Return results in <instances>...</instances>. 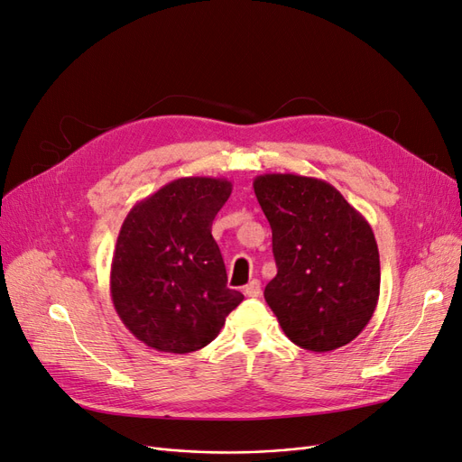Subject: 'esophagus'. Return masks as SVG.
I'll return each instance as SVG.
<instances>
[{
  "label": "esophagus",
  "mask_w": 462,
  "mask_h": 462,
  "mask_svg": "<svg viewBox=\"0 0 462 462\" xmlns=\"http://www.w3.org/2000/svg\"><path fill=\"white\" fill-rule=\"evenodd\" d=\"M260 292H262V285H260L258 279H253V282H250L245 287V295L246 297H260Z\"/></svg>",
  "instance_id": "34e87169"
}]
</instances>
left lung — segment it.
<instances>
[{
    "label": "left lung",
    "instance_id": "left-lung-1",
    "mask_svg": "<svg viewBox=\"0 0 462 462\" xmlns=\"http://www.w3.org/2000/svg\"><path fill=\"white\" fill-rule=\"evenodd\" d=\"M254 192L272 227L277 275L263 299L287 337L312 353L358 337L380 299V253L370 223L316 177L265 173Z\"/></svg>",
    "mask_w": 462,
    "mask_h": 462
}]
</instances>
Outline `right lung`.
I'll use <instances>...</instances> for the list:
<instances>
[{
  "mask_svg": "<svg viewBox=\"0 0 462 462\" xmlns=\"http://www.w3.org/2000/svg\"><path fill=\"white\" fill-rule=\"evenodd\" d=\"M227 179L180 177L136 202L125 217L109 292L138 341L185 355L212 343L243 302L212 236V221L231 197Z\"/></svg>",
  "mask_w": 462,
  "mask_h": 462,
  "instance_id": "add662e5",
  "label": "right lung"
}]
</instances>
